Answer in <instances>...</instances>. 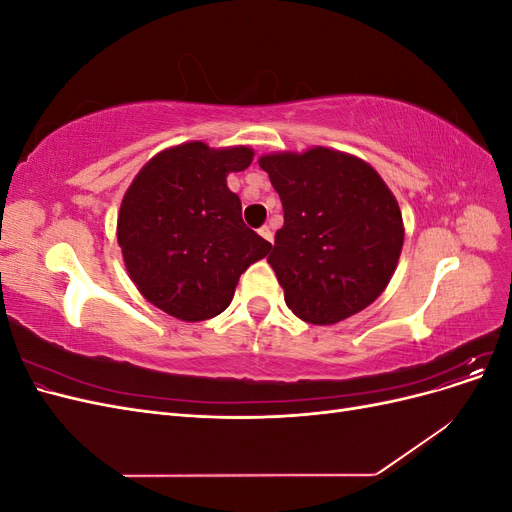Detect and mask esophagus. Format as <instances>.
<instances>
[{
    "mask_svg": "<svg viewBox=\"0 0 512 512\" xmlns=\"http://www.w3.org/2000/svg\"><path fill=\"white\" fill-rule=\"evenodd\" d=\"M258 235L265 239V241H269V243H273V232H271V228L269 226H262L260 230H258Z\"/></svg>",
    "mask_w": 512,
    "mask_h": 512,
    "instance_id": "obj_1",
    "label": "esophagus"
}]
</instances>
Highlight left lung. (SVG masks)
<instances>
[{"label": "left lung", "mask_w": 512, "mask_h": 512, "mask_svg": "<svg viewBox=\"0 0 512 512\" xmlns=\"http://www.w3.org/2000/svg\"><path fill=\"white\" fill-rule=\"evenodd\" d=\"M284 207L267 258L286 305L312 324L363 312L389 286L404 220L389 185L365 160L329 147L258 160Z\"/></svg>", "instance_id": "1"}]
</instances>
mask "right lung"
Segmentation results:
<instances>
[{"mask_svg": "<svg viewBox=\"0 0 512 512\" xmlns=\"http://www.w3.org/2000/svg\"><path fill=\"white\" fill-rule=\"evenodd\" d=\"M254 160L245 145L190 141L156 153L123 194L117 241L138 292L168 316L200 322L222 314L241 273L271 243L247 228L226 177Z\"/></svg>", "mask_w": 512, "mask_h": 512, "instance_id": "right-lung-1", "label": "right lung"}]
</instances>
